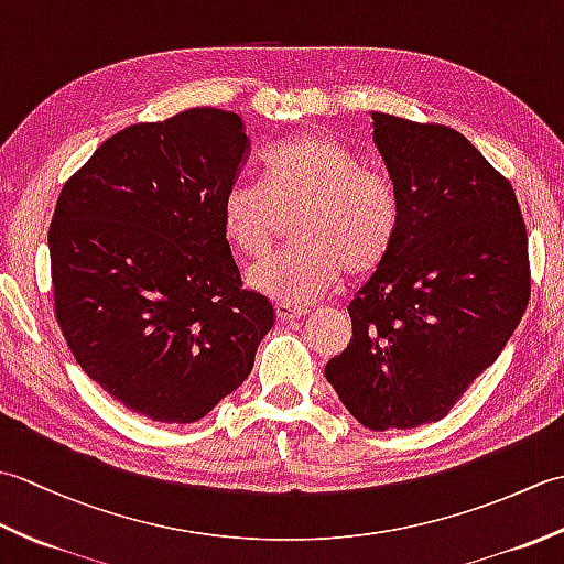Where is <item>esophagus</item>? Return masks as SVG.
Here are the masks:
<instances>
[{"label": "esophagus", "instance_id": "esophagus-1", "mask_svg": "<svg viewBox=\"0 0 564 564\" xmlns=\"http://www.w3.org/2000/svg\"><path fill=\"white\" fill-rule=\"evenodd\" d=\"M310 313L307 307L303 305H291V303H275V317L281 322H293V319H301Z\"/></svg>", "mask_w": 564, "mask_h": 564}]
</instances>
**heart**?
I'll return each instance as SVG.
<instances>
[{"label":"heart","instance_id":"b5f03b06","mask_svg":"<svg viewBox=\"0 0 564 564\" xmlns=\"http://www.w3.org/2000/svg\"><path fill=\"white\" fill-rule=\"evenodd\" d=\"M263 184L235 182L220 203L223 235L245 259L273 249L283 218L291 247L249 269V285L279 303H307L334 289L344 273L361 279L390 257L400 232V196L390 178L364 166L341 140L305 133L263 152Z\"/></svg>","mask_w":564,"mask_h":564}]
</instances>
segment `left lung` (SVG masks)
I'll use <instances>...</instances> for the list:
<instances>
[{
    "mask_svg": "<svg viewBox=\"0 0 564 564\" xmlns=\"http://www.w3.org/2000/svg\"><path fill=\"white\" fill-rule=\"evenodd\" d=\"M373 140L400 232L351 301L354 337L325 376L364 426L414 429L446 416L519 327L529 237L509 178L458 130L373 113Z\"/></svg>",
    "mask_w": 564,
    "mask_h": 564,
    "instance_id": "1",
    "label": "left lung"
}]
</instances>
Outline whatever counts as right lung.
I'll return each instance as SVG.
<instances>
[{
    "mask_svg": "<svg viewBox=\"0 0 564 564\" xmlns=\"http://www.w3.org/2000/svg\"><path fill=\"white\" fill-rule=\"evenodd\" d=\"M247 158L242 118L188 109L116 133L59 191L47 230L57 325L84 373L152 422L206 416L273 327L220 225Z\"/></svg>",
    "mask_w": 564,
    "mask_h": 564,
    "instance_id": "obj_1",
    "label": "right lung"
}]
</instances>
